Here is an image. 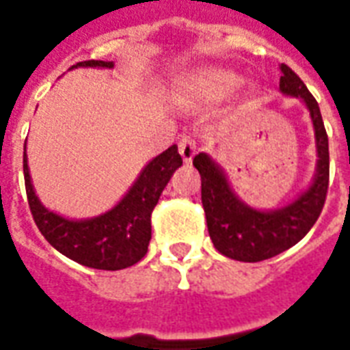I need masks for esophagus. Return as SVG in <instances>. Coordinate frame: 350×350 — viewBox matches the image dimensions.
I'll return each instance as SVG.
<instances>
[{
    "mask_svg": "<svg viewBox=\"0 0 350 350\" xmlns=\"http://www.w3.org/2000/svg\"><path fill=\"white\" fill-rule=\"evenodd\" d=\"M197 151V146H196V140L191 138V136H183L180 142H178V153L183 157L185 162H190L193 159V154Z\"/></svg>",
    "mask_w": 350,
    "mask_h": 350,
    "instance_id": "esophagus-1",
    "label": "esophagus"
}]
</instances>
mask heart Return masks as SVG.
Returning <instances> with one entry per match:
<instances>
[{"label": "heart", "mask_w": 350, "mask_h": 350, "mask_svg": "<svg viewBox=\"0 0 350 350\" xmlns=\"http://www.w3.org/2000/svg\"><path fill=\"white\" fill-rule=\"evenodd\" d=\"M238 85L240 77L236 73L221 68H208L188 75L183 83V92L196 103H214L232 94Z\"/></svg>", "instance_id": "heart-1"}]
</instances>
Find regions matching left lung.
Instances as JSON below:
<instances>
[{
	"instance_id": "8db88e82",
	"label": "left lung",
	"mask_w": 350,
	"mask_h": 350,
	"mask_svg": "<svg viewBox=\"0 0 350 350\" xmlns=\"http://www.w3.org/2000/svg\"><path fill=\"white\" fill-rule=\"evenodd\" d=\"M280 92L303 99L314 123L319 160L314 183L308 190L282 208L262 212L238 199L230 190L223 170L208 154L199 153L193 159V165L201 175V201L210 240L219 253L240 262H262L295 245L314 227L327 199L330 162L321 110L315 97L290 66L280 64Z\"/></svg>"
}]
</instances>
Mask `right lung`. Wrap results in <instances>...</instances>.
Here are the masks:
<instances>
[{"label":"right lung","instance_id":"right-lung-1","mask_svg":"<svg viewBox=\"0 0 350 350\" xmlns=\"http://www.w3.org/2000/svg\"><path fill=\"white\" fill-rule=\"evenodd\" d=\"M77 66L112 68L114 62L85 60L72 68ZM180 165L183 159L177 146H172L142 170L140 177L114 208L92 219L79 221L55 214L38 201L31 185L27 154H23V178L29 208L36 227L59 253L86 267L118 271L135 265L146 256L151 240L153 208L165 185Z\"/></svg>","mask_w":350,"mask_h":350}]
</instances>
